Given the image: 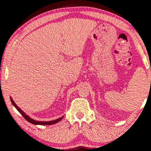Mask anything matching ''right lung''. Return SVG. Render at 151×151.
Returning a JSON list of instances; mask_svg holds the SVG:
<instances>
[{
	"label": "right lung",
	"mask_w": 151,
	"mask_h": 151,
	"mask_svg": "<svg viewBox=\"0 0 151 151\" xmlns=\"http://www.w3.org/2000/svg\"><path fill=\"white\" fill-rule=\"evenodd\" d=\"M10 100H11V102L12 103V104L14 105V106H15V108L17 109V110L19 111V112L20 113V114H21L22 116L24 117V118L26 119L27 121H28L29 122L32 123L33 124H38V125H51V124H55L57 122H60L61 120L62 119H63V117H60V118H58L57 119H55V120H53V121H49V122H39V121H36L34 120V119H33L32 118H30L28 116V115H27L25 113H24L23 111L20 110V108H18V107L17 106V105H16L15 103H14V102L13 101V100H12V98H10Z\"/></svg>",
	"instance_id": "right-lung-1"
}]
</instances>
